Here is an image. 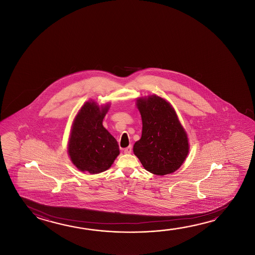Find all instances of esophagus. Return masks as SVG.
<instances>
[{
  "label": "esophagus",
  "mask_w": 255,
  "mask_h": 255,
  "mask_svg": "<svg viewBox=\"0 0 255 255\" xmlns=\"http://www.w3.org/2000/svg\"><path fill=\"white\" fill-rule=\"evenodd\" d=\"M125 153L126 154H130L131 153V146H129L128 147H126V148H125Z\"/></svg>",
  "instance_id": "esophagus-1"
}]
</instances>
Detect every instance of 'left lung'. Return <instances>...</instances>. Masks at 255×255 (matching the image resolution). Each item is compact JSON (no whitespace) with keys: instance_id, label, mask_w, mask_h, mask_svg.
Instances as JSON below:
<instances>
[{"instance_id":"obj_1","label":"left lung","mask_w":255,"mask_h":255,"mask_svg":"<svg viewBox=\"0 0 255 255\" xmlns=\"http://www.w3.org/2000/svg\"><path fill=\"white\" fill-rule=\"evenodd\" d=\"M142 135L133 152L143 167L156 175L169 174L180 167L188 153L187 134L170 103L158 96L138 99Z\"/></svg>"}]
</instances>
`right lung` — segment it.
<instances>
[{"mask_svg": "<svg viewBox=\"0 0 255 255\" xmlns=\"http://www.w3.org/2000/svg\"><path fill=\"white\" fill-rule=\"evenodd\" d=\"M108 109L109 106L101 109L94 102H86L75 117L68 154L81 171L92 174L106 171L120 153L117 139L102 126Z\"/></svg>", "mask_w": 255, "mask_h": 255, "instance_id": "right-lung-1", "label": "right lung"}]
</instances>
